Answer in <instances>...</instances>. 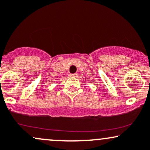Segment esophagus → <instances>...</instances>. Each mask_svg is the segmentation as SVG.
<instances>
[{"instance_id": "1", "label": "esophagus", "mask_w": 150, "mask_h": 150, "mask_svg": "<svg viewBox=\"0 0 150 150\" xmlns=\"http://www.w3.org/2000/svg\"><path fill=\"white\" fill-rule=\"evenodd\" d=\"M76 74H69V76H70V77H76Z\"/></svg>"}]
</instances>
